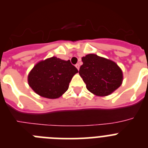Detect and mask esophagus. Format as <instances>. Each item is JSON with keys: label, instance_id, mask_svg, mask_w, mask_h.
I'll use <instances>...</instances> for the list:
<instances>
[{"label": "esophagus", "instance_id": "esophagus-1", "mask_svg": "<svg viewBox=\"0 0 148 148\" xmlns=\"http://www.w3.org/2000/svg\"><path fill=\"white\" fill-rule=\"evenodd\" d=\"M75 66H76V68L78 69V70H79V68H80V64H75Z\"/></svg>", "mask_w": 148, "mask_h": 148}]
</instances>
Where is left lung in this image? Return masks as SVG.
I'll list each match as a JSON object with an SVG mask.
<instances>
[{
  "instance_id": "1",
  "label": "left lung",
  "mask_w": 148,
  "mask_h": 148,
  "mask_svg": "<svg viewBox=\"0 0 148 148\" xmlns=\"http://www.w3.org/2000/svg\"><path fill=\"white\" fill-rule=\"evenodd\" d=\"M82 60L79 74L90 92L105 96L120 87L122 72L116 63L95 54L87 55Z\"/></svg>"
}]
</instances>
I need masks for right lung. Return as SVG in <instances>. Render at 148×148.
Returning a JSON list of instances; mask_svg holds the SVG:
<instances>
[{
    "mask_svg": "<svg viewBox=\"0 0 148 148\" xmlns=\"http://www.w3.org/2000/svg\"><path fill=\"white\" fill-rule=\"evenodd\" d=\"M78 72L70 60L53 57L34 66L28 75L29 85L40 96L57 99L68 90L72 78Z\"/></svg>",
    "mask_w": 148,
    "mask_h": 148,
    "instance_id": "add662e5",
    "label": "right lung"
}]
</instances>
